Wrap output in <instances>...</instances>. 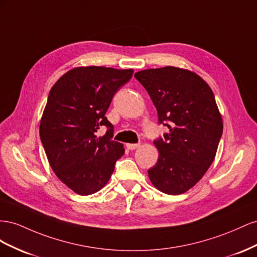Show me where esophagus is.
Returning <instances> with one entry per match:
<instances>
[{
	"label": "esophagus",
	"instance_id": "34e87169",
	"mask_svg": "<svg viewBox=\"0 0 257 257\" xmlns=\"http://www.w3.org/2000/svg\"><path fill=\"white\" fill-rule=\"evenodd\" d=\"M126 146H127V149H128V150H130V151H134V150H137V149L140 148V144H133V143H127V144H126Z\"/></svg>",
	"mask_w": 257,
	"mask_h": 257
}]
</instances>
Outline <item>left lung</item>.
I'll use <instances>...</instances> for the list:
<instances>
[{
  "label": "left lung",
  "instance_id": "8db88e82",
  "mask_svg": "<svg viewBox=\"0 0 257 257\" xmlns=\"http://www.w3.org/2000/svg\"><path fill=\"white\" fill-rule=\"evenodd\" d=\"M135 77L149 92L159 123L169 129L154 142L159 156L149 178L165 194L185 193L213 163L223 134L213 91L195 72L171 65L139 71Z\"/></svg>",
  "mask_w": 257,
  "mask_h": 257
}]
</instances>
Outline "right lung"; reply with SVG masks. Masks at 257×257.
<instances>
[{
    "instance_id": "right-lung-1",
    "label": "right lung",
    "mask_w": 257,
    "mask_h": 257,
    "mask_svg": "<svg viewBox=\"0 0 257 257\" xmlns=\"http://www.w3.org/2000/svg\"><path fill=\"white\" fill-rule=\"evenodd\" d=\"M133 74V69L77 67L51 87L40 123L41 141L57 178L78 195L99 192L123 155V145L112 140L113 124L104 115ZM101 125L108 131L97 137Z\"/></svg>"
}]
</instances>
